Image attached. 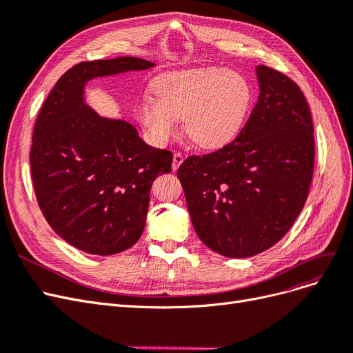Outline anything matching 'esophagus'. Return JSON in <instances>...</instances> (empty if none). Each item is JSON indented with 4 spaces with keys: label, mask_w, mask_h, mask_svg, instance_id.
<instances>
[{
    "label": "esophagus",
    "mask_w": 353,
    "mask_h": 353,
    "mask_svg": "<svg viewBox=\"0 0 353 353\" xmlns=\"http://www.w3.org/2000/svg\"><path fill=\"white\" fill-rule=\"evenodd\" d=\"M183 160H184V156H183V154H181V153H175V154H174V160H172V169L176 170V169L179 168V165L183 163Z\"/></svg>",
    "instance_id": "34e87169"
}]
</instances>
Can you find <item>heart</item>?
I'll list each match as a JSON object with an SVG mask.
<instances>
[{
	"instance_id": "b5f03b06",
	"label": "heart",
	"mask_w": 353,
	"mask_h": 353,
	"mask_svg": "<svg viewBox=\"0 0 353 353\" xmlns=\"http://www.w3.org/2000/svg\"><path fill=\"white\" fill-rule=\"evenodd\" d=\"M156 95H145L137 116L156 144H166L184 119L188 138L205 150H219L241 132L253 91L236 70L199 68L169 72L154 83Z\"/></svg>"
}]
</instances>
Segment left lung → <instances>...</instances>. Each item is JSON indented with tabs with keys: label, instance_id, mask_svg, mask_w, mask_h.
Here are the masks:
<instances>
[{
	"label": "left lung",
	"instance_id": "obj_1",
	"mask_svg": "<svg viewBox=\"0 0 353 353\" xmlns=\"http://www.w3.org/2000/svg\"><path fill=\"white\" fill-rule=\"evenodd\" d=\"M259 99L239 137L178 169L191 222L209 249L249 258L280 241L302 212L315 159L303 92L284 73L256 68Z\"/></svg>",
	"mask_w": 353,
	"mask_h": 353
}]
</instances>
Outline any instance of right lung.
<instances>
[{
  "label": "right lung",
  "instance_id": "obj_1",
  "mask_svg": "<svg viewBox=\"0 0 353 353\" xmlns=\"http://www.w3.org/2000/svg\"><path fill=\"white\" fill-rule=\"evenodd\" d=\"M138 57L82 61L57 81L42 104L30 147V174L50 227L82 252L121 253L141 237L153 181L172 153L145 144L135 128L85 104L94 78L145 70Z\"/></svg>",
  "mask_w": 353,
  "mask_h": 353
}]
</instances>
